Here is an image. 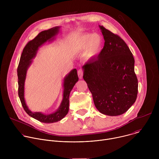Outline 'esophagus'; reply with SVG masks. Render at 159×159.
I'll list each match as a JSON object with an SVG mask.
<instances>
[{"label":"esophagus","mask_w":159,"mask_h":159,"mask_svg":"<svg viewBox=\"0 0 159 159\" xmlns=\"http://www.w3.org/2000/svg\"><path fill=\"white\" fill-rule=\"evenodd\" d=\"M77 74H78L79 78L80 79H82V77H83V71H82V70H81V69L79 70Z\"/></svg>","instance_id":"34e87169"}]
</instances>
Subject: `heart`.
<instances>
[{
    "instance_id": "obj_1",
    "label": "heart",
    "mask_w": 159,
    "mask_h": 159,
    "mask_svg": "<svg viewBox=\"0 0 159 159\" xmlns=\"http://www.w3.org/2000/svg\"><path fill=\"white\" fill-rule=\"evenodd\" d=\"M102 44L101 36L97 33L87 34L82 36L76 43L73 49L76 53L85 52L84 57L87 60H91L100 52Z\"/></svg>"
}]
</instances>
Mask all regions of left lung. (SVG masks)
Masks as SVG:
<instances>
[{"mask_svg": "<svg viewBox=\"0 0 159 159\" xmlns=\"http://www.w3.org/2000/svg\"><path fill=\"white\" fill-rule=\"evenodd\" d=\"M104 46L95 60L83 66V78L94 104L102 114L115 116L126 112L138 94L134 60L126 43L118 35L99 26Z\"/></svg>", "mask_w": 159, "mask_h": 159, "instance_id": "8db88e82", "label": "left lung"}]
</instances>
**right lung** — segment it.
<instances>
[{
    "label": "right lung",
    "instance_id": "right-lung-1",
    "mask_svg": "<svg viewBox=\"0 0 159 159\" xmlns=\"http://www.w3.org/2000/svg\"><path fill=\"white\" fill-rule=\"evenodd\" d=\"M60 27L56 26L39 33L36 37L30 41L26 45L21 54L17 67L18 77V95L22 106L31 117L41 123H52L62 120L69 109V96L71 90L76 82L79 80L77 70H72L63 79V99L58 109L51 114L46 115L41 112H32L26 105L25 99V83L27 70L35 58L39 48L47 41L55 39V36L59 33Z\"/></svg>",
    "mask_w": 159,
    "mask_h": 159
}]
</instances>
